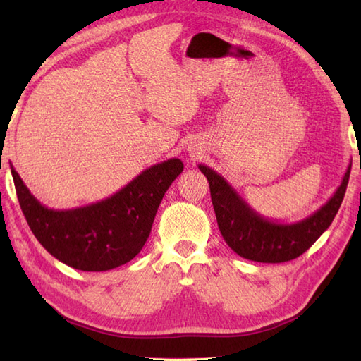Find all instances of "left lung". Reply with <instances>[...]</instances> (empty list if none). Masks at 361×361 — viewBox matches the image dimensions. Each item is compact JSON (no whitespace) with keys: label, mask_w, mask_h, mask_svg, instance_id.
<instances>
[{"label":"left lung","mask_w":361,"mask_h":361,"mask_svg":"<svg viewBox=\"0 0 361 361\" xmlns=\"http://www.w3.org/2000/svg\"><path fill=\"white\" fill-rule=\"evenodd\" d=\"M198 169L209 181L217 225L228 247L240 257L264 264H281L296 259L318 240L340 209L350 175L349 164L335 194L312 216L295 224H279L252 209L214 169L204 164Z\"/></svg>","instance_id":"obj_1"}]
</instances>
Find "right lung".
<instances>
[{"instance_id":"1","label":"right lung","mask_w":361,"mask_h":361,"mask_svg":"<svg viewBox=\"0 0 361 361\" xmlns=\"http://www.w3.org/2000/svg\"><path fill=\"white\" fill-rule=\"evenodd\" d=\"M183 167L178 158L163 161L105 200L66 211L46 208L12 166L11 172L21 211L43 248L75 270L106 271L142 250L158 206Z\"/></svg>"}]
</instances>
